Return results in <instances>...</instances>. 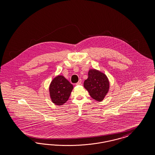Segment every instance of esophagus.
<instances>
[{
    "label": "esophagus",
    "instance_id": "1",
    "mask_svg": "<svg viewBox=\"0 0 155 155\" xmlns=\"http://www.w3.org/2000/svg\"><path fill=\"white\" fill-rule=\"evenodd\" d=\"M81 83H82V81L80 80L77 84H76V85H80V84H81Z\"/></svg>",
    "mask_w": 155,
    "mask_h": 155
}]
</instances>
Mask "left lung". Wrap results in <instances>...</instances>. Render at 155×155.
Wrapping results in <instances>:
<instances>
[{
    "label": "left lung",
    "mask_w": 155,
    "mask_h": 155,
    "mask_svg": "<svg viewBox=\"0 0 155 155\" xmlns=\"http://www.w3.org/2000/svg\"><path fill=\"white\" fill-rule=\"evenodd\" d=\"M84 87L87 90L92 98L101 102L108 93L110 82L105 74L95 69L88 72V78L84 81Z\"/></svg>",
    "instance_id": "left-lung-1"
}]
</instances>
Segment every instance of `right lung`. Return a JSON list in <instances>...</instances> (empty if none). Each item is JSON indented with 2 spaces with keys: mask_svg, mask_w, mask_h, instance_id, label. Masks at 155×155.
Segmentation results:
<instances>
[{
  "mask_svg": "<svg viewBox=\"0 0 155 155\" xmlns=\"http://www.w3.org/2000/svg\"><path fill=\"white\" fill-rule=\"evenodd\" d=\"M73 86L63 75H58L53 78L49 85V94L52 102L61 106L66 102L71 95Z\"/></svg>",
  "mask_w": 155,
  "mask_h": 155,
  "instance_id": "obj_1",
  "label": "right lung"
}]
</instances>
